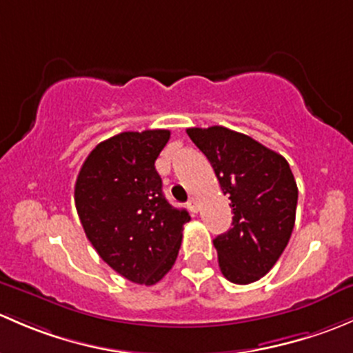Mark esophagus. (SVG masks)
<instances>
[{
  "label": "esophagus",
  "instance_id": "obj_1",
  "mask_svg": "<svg viewBox=\"0 0 353 353\" xmlns=\"http://www.w3.org/2000/svg\"><path fill=\"white\" fill-rule=\"evenodd\" d=\"M188 209L192 210V212H199V201L195 197H190L188 199Z\"/></svg>",
  "mask_w": 353,
  "mask_h": 353
}]
</instances>
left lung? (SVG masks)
I'll use <instances>...</instances> for the list:
<instances>
[{
  "instance_id": "obj_1",
  "label": "left lung",
  "mask_w": 353,
  "mask_h": 353,
  "mask_svg": "<svg viewBox=\"0 0 353 353\" xmlns=\"http://www.w3.org/2000/svg\"><path fill=\"white\" fill-rule=\"evenodd\" d=\"M230 197L232 228L214 239L219 267L232 284L260 281L289 243L297 185L284 156L221 125L187 129Z\"/></svg>"
}]
</instances>
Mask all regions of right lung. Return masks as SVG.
Returning a JSON list of instances; mask_svg holds the SVG:
<instances>
[{"instance_id":"add662e5","label":"right lung","mask_w":353,"mask_h":353,"mask_svg":"<svg viewBox=\"0 0 353 353\" xmlns=\"http://www.w3.org/2000/svg\"><path fill=\"white\" fill-rule=\"evenodd\" d=\"M170 130L121 132L88 154L74 185L86 238L101 260L134 284L152 285L175 263L185 209L163 195L154 161Z\"/></svg>"}]
</instances>
